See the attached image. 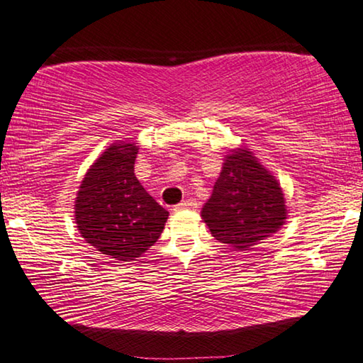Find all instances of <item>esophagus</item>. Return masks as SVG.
Listing matches in <instances>:
<instances>
[{"instance_id":"1","label":"esophagus","mask_w":363,"mask_h":363,"mask_svg":"<svg viewBox=\"0 0 363 363\" xmlns=\"http://www.w3.org/2000/svg\"><path fill=\"white\" fill-rule=\"evenodd\" d=\"M194 208H196L195 200H184V201H181L179 205H176L173 208V211L177 213V211H184V210H194Z\"/></svg>"}]
</instances>
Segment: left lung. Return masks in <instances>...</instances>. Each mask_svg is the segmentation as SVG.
I'll return each mask as SVG.
<instances>
[{
  "mask_svg": "<svg viewBox=\"0 0 363 363\" xmlns=\"http://www.w3.org/2000/svg\"><path fill=\"white\" fill-rule=\"evenodd\" d=\"M288 218L280 182L245 145L230 149L201 219L211 235L237 251L261 243Z\"/></svg>",
  "mask_w": 363,
  "mask_h": 363,
  "instance_id": "1",
  "label": "left lung"
}]
</instances>
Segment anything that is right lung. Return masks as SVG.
Masks as SVG:
<instances>
[{"mask_svg": "<svg viewBox=\"0 0 363 363\" xmlns=\"http://www.w3.org/2000/svg\"><path fill=\"white\" fill-rule=\"evenodd\" d=\"M138 152L131 138L110 144L86 171L77 192L79 233L116 262L143 256L162 235L169 216L134 174Z\"/></svg>", "mask_w": 363, "mask_h": 363, "instance_id": "right-lung-1", "label": "right lung"}]
</instances>
